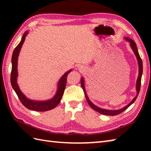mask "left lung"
Masks as SVG:
<instances>
[{
  "instance_id": "obj_1",
  "label": "left lung",
  "mask_w": 151,
  "mask_h": 151,
  "mask_svg": "<svg viewBox=\"0 0 151 151\" xmlns=\"http://www.w3.org/2000/svg\"><path fill=\"white\" fill-rule=\"evenodd\" d=\"M125 40L129 41V42L130 43V45L131 48H132V49L133 50V52H134V54H135V55L136 56V58L137 60V62H138V65H139V75H138V77H137V82H136L137 94L136 95V97L132 99V101H131L129 104L127 105L126 106L123 107V108L119 109V110H106V109H102V108H101L97 106H95V104H93L92 102L90 101H89V99L88 95H87V93H86V89H85L84 78H81V80L82 88L83 89V90H84L85 97H86V101H87V102H88V103L89 104V106H90V107H91L94 110H95L96 111H97V112H99V113H100L101 114L106 115H116L117 114H119L122 113V112L124 111L125 110H127V109L129 108L131 104L134 103V102L136 101V99H137V96H138V94L139 93L140 87H141V81H142V73H143L142 60V58H140V56H139V52H138V50H137V48L136 47V44L135 43V42H134V41L132 40L129 39V38H128V37H125Z\"/></svg>"
}]
</instances>
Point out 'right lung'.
I'll use <instances>...</instances> for the list:
<instances>
[{"mask_svg":"<svg viewBox=\"0 0 151 151\" xmlns=\"http://www.w3.org/2000/svg\"><path fill=\"white\" fill-rule=\"evenodd\" d=\"M28 34V32H25L23 36L22 37L21 42L19 43L18 45L15 48V49L13 52L12 57V72H11V84L13 89H14L16 94L17 95L19 100L21 102V103L23 104L27 108L31 110L38 111H44L50 110L57 106V105L60 103L63 95L64 90H65L66 83H67V77L68 74L71 71L72 69L66 72L62 76V78L60 79V81L58 83V89L56 93V95L54 96V97L49 100L44 101H36L33 100H30L25 97V95L22 93L21 91L19 89L18 84L17 83V78L18 76L17 73V60L19 52H20L21 47L23 45L25 38Z\"/></svg>","mask_w":151,"mask_h":151,"instance_id":"1","label":"right lung"}]
</instances>
